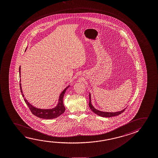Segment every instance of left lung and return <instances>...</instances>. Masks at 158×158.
<instances>
[{
	"instance_id": "8db88e82",
	"label": "left lung",
	"mask_w": 158,
	"mask_h": 158,
	"mask_svg": "<svg viewBox=\"0 0 158 158\" xmlns=\"http://www.w3.org/2000/svg\"><path fill=\"white\" fill-rule=\"evenodd\" d=\"M89 106L90 107L91 111L94 112L95 114H96L98 115L99 116L104 117H111L116 116H118L120 114H122V112H124L125 109L122 110L121 111L118 112H103L101 111H99L98 110L96 109L93 105L91 104V95L89 93Z\"/></svg>"
}]
</instances>
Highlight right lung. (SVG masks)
I'll return each mask as SVG.
<instances>
[{"mask_svg":"<svg viewBox=\"0 0 158 158\" xmlns=\"http://www.w3.org/2000/svg\"><path fill=\"white\" fill-rule=\"evenodd\" d=\"M26 51V50H25ZM21 68L20 67L19 68V75H20V73H21ZM21 79H20V88L21 90V94L23 97H24L23 90H22V88H21ZM69 87V85L68 86L67 88H65L64 90L60 94V97H59V100H58V103L54 108L51 109H37L35 107H34L32 105L30 104L26 98H24V101L26 102L27 105L29 107V109L30 110L32 114H34L35 116L38 117L39 118H44V119H53L55 118H57L62 114H63L65 111V107L63 105V97L64 95L65 91L67 90L68 88Z\"/></svg>","mask_w":158,"mask_h":158,"instance_id":"1","label":"right lung"}]
</instances>
